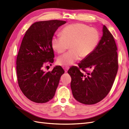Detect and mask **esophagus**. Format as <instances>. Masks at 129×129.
<instances>
[{
  "label": "esophagus",
  "instance_id": "34e87169",
  "mask_svg": "<svg viewBox=\"0 0 129 129\" xmlns=\"http://www.w3.org/2000/svg\"><path fill=\"white\" fill-rule=\"evenodd\" d=\"M69 69V67H68V66H65V67H64V71L66 73H67L68 72Z\"/></svg>",
  "mask_w": 129,
  "mask_h": 129
}]
</instances>
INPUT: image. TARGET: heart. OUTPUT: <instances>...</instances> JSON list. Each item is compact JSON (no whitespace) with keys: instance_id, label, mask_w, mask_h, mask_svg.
Segmentation results:
<instances>
[{"instance_id":"b5f03b06","label":"heart","mask_w":129,"mask_h":129,"mask_svg":"<svg viewBox=\"0 0 129 129\" xmlns=\"http://www.w3.org/2000/svg\"><path fill=\"white\" fill-rule=\"evenodd\" d=\"M61 37H53L52 47L58 54L70 50L57 60L61 66H71L80 58H86L94 51L99 45L100 34L97 29L76 23L66 26L61 31Z\"/></svg>"}]
</instances>
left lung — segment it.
I'll return each mask as SVG.
<instances>
[{
    "label": "left lung",
    "instance_id": "obj_1",
    "mask_svg": "<svg viewBox=\"0 0 129 129\" xmlns=\"http://www.w3.org/2000/svg\"><path fill=\"white\" fill-rule=\"evenodd\" d=\"M117 50L114 37L103 25V36L95 50L81 61L79 67H71L68 71L72 78L73 95L78 102L94 104L108 94L118 71ZM87 69L92 71L89 72Z\"/></svg>",
    "mask_w": 129,
    "mask_h": 129
}]
</instances>
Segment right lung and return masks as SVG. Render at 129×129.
Masks as SVG:
<instances>
[{
    "instance_id": "1",
    "label": "right lung",
    "mask_w": 129,
    "mask_h": 129,
    "mask_svg": "<svg viewBox=\"0 0 129 129\" xmlns=\"http://www.w3.org/2000/svg\"><path fill=\"white\" fill-rule=\"evenodd\" d=\"M66 22L58 20L36 22L23 38L16 61L18 82L24 95L34 102L44 103L52 100L64 73L60 66L47 73L43 68L47 62L53 63L52 39Z\"/></svg>"
}]
</instances>
